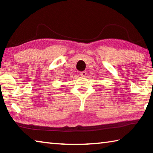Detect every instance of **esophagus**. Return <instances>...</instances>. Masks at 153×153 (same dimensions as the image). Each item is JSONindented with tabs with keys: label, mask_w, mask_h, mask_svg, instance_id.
Masks as SVG:
<instances>
[{
	"label": "esophagus",
	"mask_w": 153,
	"mask_h": 153,
	"mask_svg": "<svg viewBox=\"0 0 153 153\" xmlns=\"http://www.w3.org/2000/svg\"><path fill=\"white\" fill-rule=\"evenodd\" d=\"M79 74H80V75H81V76H83V77H84V76H86V71H81Z\"/></svg>",
	"instance_id": "34e87169"
}]
</instances>
